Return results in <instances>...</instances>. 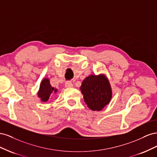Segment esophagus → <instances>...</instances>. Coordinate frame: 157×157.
I'll return each mask as SVG.
<instances>
[{
    "mask_svg": "<svg viewBox=\"0 0 157 157\" xmlns=\"http://www.w3.org/2000/svg\"><path fill=\"white\" fill-rule=\"evenodd\" d=\"M73 86V85L72 82H69V81L66 82V83H65V87H67V88H72Z\"/></svg>",
    "mask_w": 157,
    "mask_h": 157,
    "instance_id": "obj_1",
    "label": "esophagus"
}]
</instances>
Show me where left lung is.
Here are the masks:
<instances>
[{"mask_svg":"<svg viewBox=\"0 0 157 157\" xmlns=\"http://www.w3.org/2000/svg\"><path fill=\"white\" fill-rule=\"evenodd\" d=\"M84 101L92 111H101L110 102L112 98L111 85L104 75L88 76L80 88Z\"/></svg>","mask_w":157,"mask_h":157,"instance_id":"obj_1","label":"left lung"}]
</instances>
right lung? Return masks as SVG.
Returning a JSON list of instances; mask_svg holds the SVG:
<instances>
[{"instance_id": "1", "label": "right lung", "mask_w": 157, "mask_h": 157, "mask_svg": "<svg viewBox=\"0 0 157 157\" xmlns=\"http://www.w3.org/2000/svg\"><path fill=\"white\" fill-rule=\"evenodd\" d=\"M58 90L51 86L48 78H44L40 84L39 90L38 92V97L40 98L41 101L46 102L52 94L56 93Z\"/></svg>"}]
</instances>
